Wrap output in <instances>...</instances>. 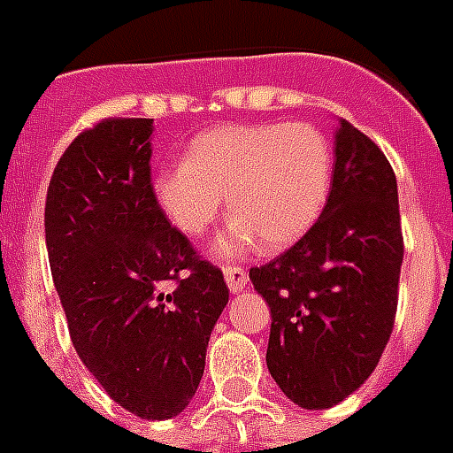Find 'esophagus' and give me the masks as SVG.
Instances as JSON below:
<instances>
[{
	"instance_id": "esophagus-1",
	"label": "esophagus",
	"mask_w": 453,
	"mask_h": 453,
	"mask_svg": "<svg viewBox=\"0 0 453 453\" xmlns=\"http://www.w3.org/2000/svg\"><path fill=\"white\" fill-rule=\"evenodd\" d=\"M223 275H226V282L230 292H242L247 288V271L242 265H223Z\"/></svg>"
}]
</instances>
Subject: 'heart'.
I'll use <instances>...</instances> for the list:
<instances>
[{"mask_svg":"<svg viewBox=\"0 0 453 453\" xmlns=\"http://www.w3.org/2000/svg\"><path fill=\"white\" fill-rule=\"evenodd\" d=\"M333 180V147L311 123L226 126L196 134L188 161L168 165L154 195L173 226L199 237L223 211L234 219L216 242L223 257L285 250L326 206Z\"/></svg>","mask_w":453,"mask_h":453,"instance_id":"heart-1","label":"heart"}]
</instances>
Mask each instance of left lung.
Listing matches in <instances>:
<instances>
[{
	"label": "left lung",
	"mask_w": 453,
	"mask_h": 453,
	"mask_svg": "<svg viewBox=\"0 0 453 453\" xmlns=\"http://www.w3.org/2000/svg\"><path fill=\"white\" fill-rule=\"evenodd\" d=\"M402 261L395 171L371 137L340 120L320 219L250 271L271 306L265 364L289 402L330 409L375 371L395 327Z\"/></svg>",
	"instance_id": "8db88e82"
}]
</instances>
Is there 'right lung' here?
Instances as JSON below:
<instances>
[{"mask_svg":"<svg viewBox=\"0 0 453 453\" xmlns=\"http://www.w3.org/2000/svg\"><path fill=\"white\" fill-rule=\"evenodd\" d=\"M151 130L104 119L78 134L50 180L44 237L85 368L126 411L165 420L199 388L227 285L158 206Z\"/></svg>","mask_w":453,"mask_h":453,"instance_id":"1","label":"right lung"}]
</instances>
